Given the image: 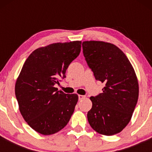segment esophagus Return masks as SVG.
Masks as SVG:
<instances>
[{
	"instance_id": "esophagus-1",
	"label": "esophagus",
	"mask_w": 152,
	"mask_h": 152,
	"mask_svg": "<svg viewBox=\"0 0 152 152\" xmlns=\"http://www.w3.org/2000/svg\"><path fill=\"white\" fill-rule=\"evenodd\" d=\"M78 97H79V100H82L83 99H85V96H82V95H79V96H78Z\"/></svg>"
}]
</instances>
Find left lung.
Listing matches in <instances>:
<instances>
[{"label":"left lung","mask_w":152,"mask_h":152,"mask_svg":"<svg viewBox=\"0 0 152 152\" xmlns=\"http://www.w3.org/2000/svg\"><path fill=\"white\" fill-rule=\"evenodd\" d=\"M83 54L97 81L104 82L103 93L90 97L87 113L90 126L104 135L121 132L130 121L138 99L136 74L119 48L102 41L82 42Z\"/></svg>","instance_id":"8db88e82"}]
</instances>
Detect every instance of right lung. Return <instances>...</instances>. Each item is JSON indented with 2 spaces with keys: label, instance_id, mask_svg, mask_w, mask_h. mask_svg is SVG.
I'll return each mask as SVG.
<instances>
[{
  "label": "right lung",
  "instance_id": "add662e5",
  "mask_svg": "<svg viewBox=\"0 0 152 152\" xmlns=\"http://www.w3.org/2000/svg\"><path fill=\"white\" fill-rule=\"evenodd\" d=\"M81 41L58 42L34 50L26 60L15 85V96L24 120L44 135L54 134L70 121L76 94L54 87L65 79L69 65L81 51Z\"/></svg>",
  "mask_w": 152,
  "mask_h": 152
}]
</instances>
